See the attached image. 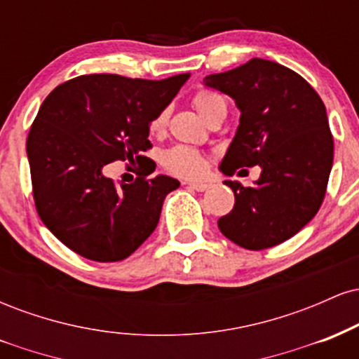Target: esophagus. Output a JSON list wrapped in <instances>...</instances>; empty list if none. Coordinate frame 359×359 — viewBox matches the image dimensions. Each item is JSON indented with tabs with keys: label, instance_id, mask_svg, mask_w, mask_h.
I'll list each match as a JSON object with an SVG mask.
<instances>
[{
	"label": "esophagus",
	"instance_id": "1",
	"mask_svg": "<svg viewBox=\"0 0 359 359\" xmlns=\"http://www.w3.org/2000/svg\"><path fill=\"white\" fill-rule=\"evenodd\" d=\"M185 185H189V187L194 189V191H197V192H204V191H208V189H211V184H208V182H185Z\"/></svg>",
	"mask_w": 359,
	"mask_h": 359
}]
</instances>
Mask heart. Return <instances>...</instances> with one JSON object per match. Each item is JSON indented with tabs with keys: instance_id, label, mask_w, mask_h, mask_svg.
<instances>
[{
	"instance_id": "obj_1",
	"label": "heart",
	"mask_w": 359,
	"mask_h": 359,
	"mask_svg": "<svg viewBox=\"0 0 359 359\" xmlns=\"http://www.w3.org/2000/svg\"><path fill=\"white\" fill-rule=\"evenodd\" d=\"M226 104L224 100L219 94L211 93V90H201L194 97V106L199 111V114L204 119L212 113L214 109L219 108V106ZM167 125V111H162L156 116L151 119L150 130L154 133H160ZM162 163L172 174L180 175V177H197L204 172L205 168V156L201 151L194 150V148L184 147V145H175L168 150L163 151L162 155Z\"/></svg>"
}]
</instances>
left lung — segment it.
<instances>
[{"label":"left lung","mask_w":359,"mask_h":359,"mask_svg":"<svg viewBox=\"0 0 359 359\" xmlns=\"http://www.w3.org/2000/svg\"><path fill=\"white\" fill-rule=\"evenodd\" d=\"M203 84L228 94L240 109L219 170L229 175L240 167L262 168L251 187L224 180L234 192V208L217 226L246 250L280 245L323 204L334 155L324 102L297 72L265 59L205 76Z\"/></svg>","instance_id":"left-lung-1"}]
</instances>
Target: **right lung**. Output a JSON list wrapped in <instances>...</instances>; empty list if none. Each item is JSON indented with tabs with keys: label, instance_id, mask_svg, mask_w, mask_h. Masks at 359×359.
Instances as JSON below:
<instances>
[{
	"label": "right lung",
	"instance_id": "1",
	"mask_svg": "<svg viewBox=\"0 0 359 359\" xmlns=\"http://www.w3.org/2000/svg\"><path fill=\"white\" fill-rule=\"evenodd\" d=\"M189 77L90 74L57 86L42 102L27 138L34 199L40 219L67 248L94 262H119L155 231L179 180L140 174L133 184H114L106 170L114 160L154 165L142 155L151 147L150 123Z\"/></svg>",
	"mask_w": 359,
	"mask_h": 359
}]
</instances>
